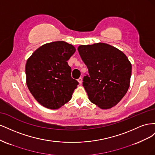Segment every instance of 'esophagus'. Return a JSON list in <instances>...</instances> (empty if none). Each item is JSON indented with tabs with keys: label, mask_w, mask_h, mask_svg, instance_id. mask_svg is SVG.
I'll use <instances>...</instances> for the list:
<instances>
[{
	"label": "esophagus",
	"mask_w": 155,
	"mask_h": 155,
	"mask_svg": "<svg viewBox=\"0 0 155 155\" xmlns=\"http://www.w3.org/2000/svg\"><path fill=\"white\" fill-rule=\"evenodd\" d=\"M78 81L79 83L81 85V84L82 83V78H79L78 79Z\"/></svg>",
	"instance_id": "1"
}]
</instances>
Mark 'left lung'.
Instances as JSON below:
<instances>
[{"instance_id": "obj_1", "label": "left lung", "mask_w": 155, "mask_h": 155, "mask_svg": "<svg viewBox=\"0 0 155 155\" xmlns=\"http://www.w3.org/2000/svg\"><path fill=\"white\" fill-rule=\"evenodd\" d=\"M88 70L83 86L88 99L102 109L117 105L127 92L132 66L127 56L114 46L99 43L78 48Z\"/></svg>"}]
</instances>
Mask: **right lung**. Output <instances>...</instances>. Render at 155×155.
Returning a JSON list of instances; mask_svg holds the SVG:
<instances>
[{"label": "right lung", "mask_w": 155, "mask_h": 155, "mask_svg": "<svg viewBox=\"0 0 155 155\" xmlns=\"http://www.w3.org/2000/svg\"><path fill=\"white\" fill-rule=\"evenodd\" d=\"M75 51L72 45L55 41L41 46L27 60V86L41 105L57 109L72 98L79 83L72 78L67 61Z\"/></svg>", "instance_id": "obj_1"}]
</instances>
